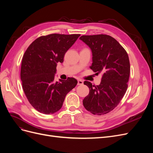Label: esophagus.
Returning <instances> with one entry per match:
<instances>
[{
  "mask_svg": "<svg viewBox=\"0 0 153 153\" xmlns=\"http://www.w3.org/2000/svg\"><path fill=\"white\" fill-rule=\"evenodd\" d=\"M83 84H84V82H83V81H82V80H80V79L78 80L77 84H78V85H82Z\"/></svg>",
  "mask_w": 153,
  "mask_h": 153,
  "instance_id": "1",
  "label": "esophagus"
}]
</instances>
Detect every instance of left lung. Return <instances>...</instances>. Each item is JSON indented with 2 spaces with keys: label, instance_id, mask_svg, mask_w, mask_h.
Returning <instances> with one entry per match:
<instances>
[{
  "label": "left lung",
  "instance_id": "1",
  "mask_svg": "<svg viewBox=\"0 0 153 153\" xmlns=\"http://www.w3.org/2000/svg\"><path fill=\"white\" fill-rule=\"evenodd\" d=\"M80 39L91 50L90 68L103 75L98 85L84 82L89 93L83 100V105L92 114H106L116 107L126 92L130 73L128 53L116 39L108 35L82 36Z\"/></svg>",
  "mask_w": 153,
  "mask_h": 153
}]
</instances>
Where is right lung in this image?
Returning <instances> with one entry per match:
<instances>
[{
	"mask_svg": "<svg viewBox=\"0 0 153 153\" xmlns=\"http://www.w3.org/2000/svg\"><path fill=\"white\" fill-rule=\"evenodd\" d=\"M80 34H52L41 36L27 48L22 59V87L30 105L44 114L61 108L65 97L77 84L74 78L55 82L58 62Z\"/></svg>",
	"mask_w": 153,
	"mask_h": 153,
	"instance_id": "obj_1",
	"label": "right lung"
}]
</instances>
